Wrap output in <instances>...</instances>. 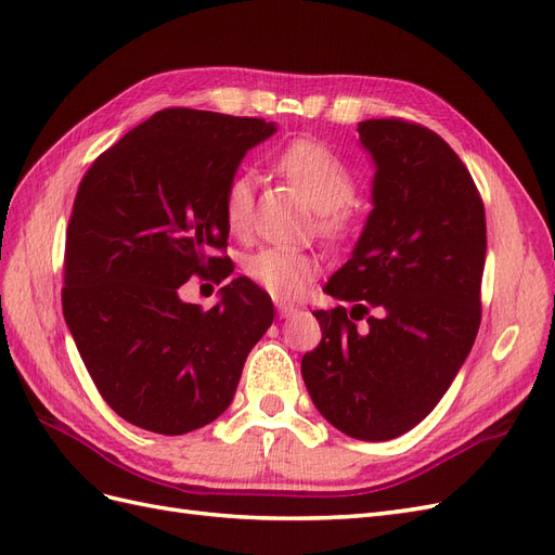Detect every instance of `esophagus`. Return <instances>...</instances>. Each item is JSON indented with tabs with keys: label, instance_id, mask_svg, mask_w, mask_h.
<instances>
[{
	"label": "esophagus",
	"instance_id": "1",
	"mask_svg": "<svg viewBox=\"0 0 555 555\" xmlns=\"http://www.w3.org/2000/svg\"><path fill=\"white\" fill-rule=\"evenodd\" d=\"M275 308H278V314H280V317H292V314L296 312V306L282 304V300H275Z\"/></svg>",
	"mask_w": 555,
	"mask_h": 555
}]
</instances>
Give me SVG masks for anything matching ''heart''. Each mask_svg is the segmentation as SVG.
I'll return each mask as SVG.
<instances>
[{
    "label": "heart",
    "instance_id": "b5f03b06",
    "mask_svg": "<svg viewBox=\"0 0 555 555\" xmlns=\"http://www.w3.org/2000/svg\"><path fill=\"white\" fill-rule=\"evenodd\" d=\"M278 171L306 196L317 210L314 229L331 243L347 236L351 212L347 204L357 194V180L349 166L331 147L310 139H296L275 155ZM255 176L236 173L224 188L222 212L231 233L243 236L255 212ZM319 271V261L310 251L266 245L247 255L243 273L275 298L300 296Z\"/></svg>",
    "mask_w": 555,
    "mask_h": 555
}]
</instances>
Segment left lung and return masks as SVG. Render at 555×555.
Instances as JSON below:
<instances>
[{
    "label": "left lung",
    "instance_id": "obj_1",
    "mask_svg": "<svg viewBox=\"0 0 555 555\" xmlns=\"http://www.w3.org/2000/svg\"><path fill=\"white\" fill-rule=\"evenodd\" d=\"M359 139L375 162V208L324 287L351 308L312 312L322 343L300 373L328 424L382 442L424 422L475 345L486 215L465 164L428 127L379 117L359 122Z\"/></svg>",
    "mask_w": 555,
    "mask_h": 555
}]
</instances>
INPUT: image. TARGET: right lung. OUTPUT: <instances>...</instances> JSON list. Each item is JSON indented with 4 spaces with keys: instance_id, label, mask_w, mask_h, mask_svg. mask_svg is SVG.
<instances>
[{
    "instance_id": "1",
    "label": "right lung",
    "mask_w": 555,
    "mask_h": 555,
    "mask_svg": "<svg viewBox=\"0 0 555 555\" xmlns=\"http://www.w3.org/2000/svg\"><path fill=\"white\" fill-rule=\"evenodd\" d=\"M275 133L261 117L166 108L99 155L76 192L64 247L62 312L80 359L125 422L182 435L233 400L249 349L273 324L247 278L210 310L184 304L192 275H231L227 182Z\"/></svg>"
}]
</instances>
